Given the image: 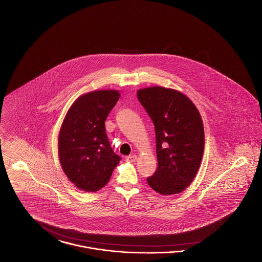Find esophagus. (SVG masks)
<instances>
[{
  "label": "esophagus",
  "instance_id": "34e87169",
  "mask_svg": "<svg viewBox=\"0 0 262 262\" xmlns=\"http://www.w3.org/2000/svg\"><path fill=\"white\" fill-rule=\"evenodd\" d=\"M137 161V156L136 155H131V156H128L126 158V162L128 163H135Z\"/></svg>",
  "mask_w": 262,
  "mask_h": 262
}]
</instances>
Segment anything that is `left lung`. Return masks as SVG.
I'll return each mask as SVG.
<instances>
[{"instance_id": "obj_1", "label": "left lung", "mask_w": 262, "mask_h": 262, "mask_svg": "<svg viewBox=\"0 0 262 262\" xmlns=\"http://www.w3.org/2000/svg\"><path fill=\"white\" fill-rule=\"evenodd\" d=\"M137 97L156 131L158 168L148 184L162 195L182 192L195 179L204 152L200 112L189 97L173 89H140Z\"/></svg>"}]
</instances>
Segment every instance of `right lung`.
<instances>
[{"mask_svg":"<svg viewBox=\"0 0 262 262\" xmlns=\"http://www.w3.org/2000/svg\"><path fill=\"white\" fill-rule=\"evenodd\" d=\"M120 97L117 90H97L78 97L67 111L58 135V157L70 181L96 192L110 181L120 157L111 149L105 119Z\"/></svg>","mask_w":262,"mask_h":262,"instance_id":"obj_1","label":"right lung"}]
</instances>
